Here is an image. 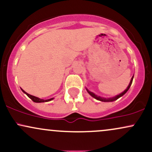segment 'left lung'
<instances>
[{
	"mask_svg": "<svg viewBox=\"0 0 152 152\" xmlns=\"http://www.w3.org/2000/svg\"><path fill=\"white\" fill-rule=\"evenodd\" d=\"M133 78H134V76H132V79H131V81H130L128 87H127V88H126V89L124 91V92H122V93H121V94H120L119 95H117V96H114V97H112V98H109V99L102 98V97L98 96H96V94H94V93H92V92L89 91H88V89H86V90H87V91H88V93L92 97H94V99H97V100L102 101V102H114V101L116 100V99H118V98H120V97L122 96H123V95H124V94L126 93V92H127V91H128L129 89V88H130L131 85H132V81H133Z\"/></svg>",
	"mask_w": 152,
	"mask_h": 152,
	"instance_id": "1",
	"label": "left lung"
}]
</instances>
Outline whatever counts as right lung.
Segmentation results:
<instances>
[{
  "label": "right lung",
  "instance_id": "right-lung-1",
  "mask_svg": "<svg viewBox=\"0 0 152 152\" xmlns=\"http://www.w3.org/2000/svg\"><path fill=\"white\" fill-rule=\"evenodd\" d=\"M22 91L23 92V93H25L26 95L28 96L30 98L31 100L33 101V102H36V103H41V102H49V101H51L52 99H53V98H51V99H39L38 98V97H36L34 96H32V95H30V94H28V93H26L25 91H23L21 88Z\"/></svg>",
  "mask_w": 152,
  "mask_h": 152
}]
</instances>
